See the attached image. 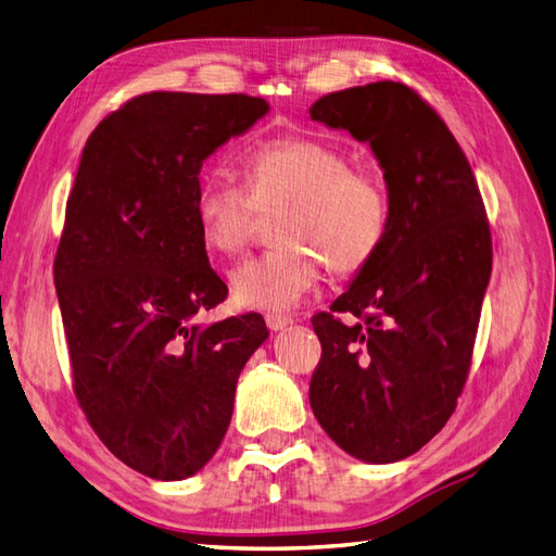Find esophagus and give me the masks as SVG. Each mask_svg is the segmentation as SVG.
Returning a JSON list of instances; mask_svg holds the SVG:
<instances>
[{
	"mask_svg": "<svg viewBox=\"0 0 556 556\" xmlns=\"http://www.w3.org/2000/svg\"><path fill=\"white\" fill-rule=\"evenodd\" d=\"M265 324H267V329L281 331V329H287L289 324H293V319H291L289 315H277V312H267V315H265Z\"/></svg>",
	"mask_w": 556,
	"mask_h": 556,
	"instance_id": "1",
	"label": "esophagus"
}]
</instances>
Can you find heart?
<instances>
[{"mask_svg": "<svg viewBox=\"0 0 556 556\" xmlns=\"http://www.w3.org/2000/svg\"><path fill=\"white\" fill-rule=\"evenodd\" d=\"M241 185L206 174L197 185L194 220L204 247L237 255L249 247L263 213L281 211V241L232 269L235 298L247 307L289 309L317 287L321 267L333 275L362 269L390 227V197L371 168L319 138H273L244 160Z\"/></svg>", "mask_w": 556, "mask_h": 556, "instance_id": "b5f03b06", "label": "heart"}]
</instances>
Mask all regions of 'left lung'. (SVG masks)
<instances>
[{"instance_id":"1","label":"left lung","mask_w":556,"mask_h":556,"mask_svg":"<svg viewBox=\"0 0 556 556\" xmlns=\"http://www.w3.org/2000/svg\"><path fill=\"white\" fill-rule=\"evenodd\" d=\"M309 117L366 140L390 197L378 253L312 317L321 359L309 406L354 458L394 463L422 448L463 394L493 263L486 208L458 140L406 84L321 96Z\"/></svg>"}]
</instances>
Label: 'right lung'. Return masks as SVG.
<instances>
[{
    "label": "right lung",
    "mask_w": 556,
    "mask_h": 556,
    "mask_svg": "<svg viewBox=\"0 0 556 556\" xmlns=\"http://www.w3.org/2000/svg\"><path fill=\"white\" fill-rule=\"evenodd\" d=\"M269 105L247 93H140L81 152L53 281L73 390L98 439L136 472L178 481L218 451L258 312L211 326L227 298L194 220L204 160Z\"/></svg>",
    "instance_id": "1"
}]
</instances>
